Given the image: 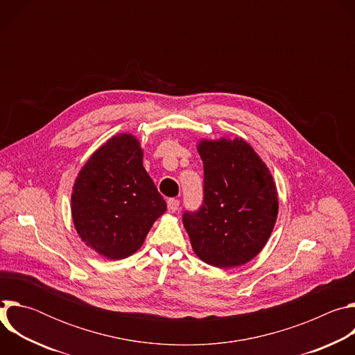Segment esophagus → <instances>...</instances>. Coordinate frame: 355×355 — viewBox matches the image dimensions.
Instances as JSON below:
<instances>
[{
	"instance_id": "1",
	"label": "esophagus",
	"mask_w": 355,
	"mask_h": 355,
	"mask_svg": "<svg viewBox=\"0 0 355 355\" xmlns=\"http://www.w3.org/2000/svg\"><path fill=\"white\" fill-rule=\"evenodd\" d=\"M167 207H168V212L174 214V212H177L178 208H180V200L175 199V198H171V199L167 200Z\"/></svg>"
}]
</instances>
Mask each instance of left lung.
Here are the masks:
<instances>
[{
    "mask_svg": "<svg viewBox=\"0 0 355 355\" xmlns=\"http://www.w3.org/2000/svg\"><path fill=\"white\" fill-rule=\"evenodd\" d=\"M204 204L185 212L184 227L195 254L216 268L254 259L268 241L278 215L275 181L244 139H202Z\"/></svg>",
    "mask_w": 355,
    "mask_h": 355,
    "instance_id": "obj_1",
    "label": "left lung"
}]
</instances>
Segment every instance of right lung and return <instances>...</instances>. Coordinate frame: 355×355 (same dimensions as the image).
Returning a JSON list of instances; mask_svg holds the SVG:
<instances>
[{
  "label": "right lung",
  "instance_id": "1",
  "mask_svg": "<svg viewBox=\"0 0 355 355\" xmlns=\"http://www.w3.org/2000/svg\"><path fill=\"white\" fill-rule=\"evenodd\" d=\"M166 211L143 167L140 141L130 133H118L96 148L73 185L74 227L89 248L110 260L136 252Z\"/></svg>",
  "mask_w": 355,
  "mask_h": 355
}]
</instances>
